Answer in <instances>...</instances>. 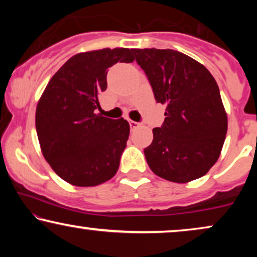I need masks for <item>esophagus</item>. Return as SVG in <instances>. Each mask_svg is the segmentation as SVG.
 <instances>
[{
    "label": "esophagus",
    "instance_id": "obj_1",
    "mask_svg": "<svg viewBox=\"0 0 257 257\" xmlns=\"http://www.w3.org/2000/svg\"><path fill=\"white\" fill-rule=\"evenodd\" d=\"M129 125H131L132 129H135L139 126V123L135 122V120H129Z\"/></svg>",
    "mask_w": 257,
    "mask_h": 257
}]
</instances>
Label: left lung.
I'll return each mask as SVG.
<instances>
[{
    "label": "left lung",
    "instance_id": "left-lung-1",
    "mask_svg": "<svg viewBox=\"0 0 257 257\" xmlns=\"http://www.w3.org/2000/svg\"><path fill=\"white\" fill-rule=\"evenodd\" d=\"M157 102L167 106L163 125L144 150L156 175L176 184L202 178L220 157L227 113L219 85L204 65L173 49H133Z\"/></svg>",
    "mask_w": 257,
    "mask_h": 257
}]
</instances>
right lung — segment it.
I'll return each mask as SVG.
<instances>
[{
	"label": "right lung",
	"instance_id": "right-lung-1",
	"mask_svg": "<svg viewBox=\"0 0 257 257\" xmlns=\"http://www.w3.org/2000/svg\"><path fill=\"white\" fill-rule=\"evenodd\" d=\"M133 63V49L78 53L55 72L36 107L41 151L64 181L90 187L116 175L131 126L125 119L96 113L106 90L107 69Z\"/></svg>",
	"mask_w": 257,
	"mask_h": 257
}]
</instances>
